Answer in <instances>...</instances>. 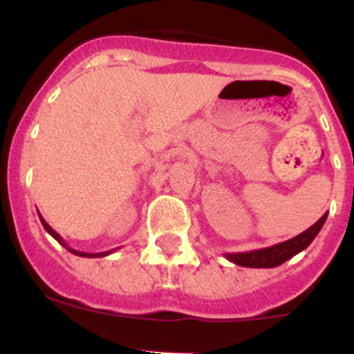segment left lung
<instances>
[{"instance_id": "obj_1", "label": "left lung", "mask_w": 354, "mask_h": 354, "mask_svg": "<svg viewBox=\"0 0 354 354\" xmlns=\"http://www.w3.org/2000/svg\"><path fill=\"white\" fill-rule=\"evenodd\" d=\"M326 216L328 214L321 216L317 223L312 225L310 228H306L305 232L298 234L292 239L268 246V248L252 250V252L225 253V257L230 262H234V264L243 266V268H277V266L283 264V262L292 259L294 255H298L299 252H303L306 246L310 245L319 234V230L323 228Z\"/></svg>"}]
</instances>
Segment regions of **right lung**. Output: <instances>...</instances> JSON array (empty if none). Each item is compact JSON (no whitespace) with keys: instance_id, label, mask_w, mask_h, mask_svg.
<instances>
[{"instance_id":"right-lung-1","label":"right lung","mask_w":354,"mask_h":354,"mask_svg":"<svg viewBox=\"0 0 354 354\" xmlns=\"http://www.w3.org/2000/svg\"><path fill=\"white\" fill-rule=\"evenodd\" d=\"M39 218H40V221H42L44 228H46V232L51 234V236L55 237V239L58 241V243H60L62 246H65V248H67L68 252H71V253H74V255H80V257H90V259H93V257H106V255H109V253H113L115 250H117V248H115V250H108V252H101V253H86V252H80V250H72V248H68V245H67V243H65L64 239H62L60 234H58V232H56V230H53V228L49 227L48 221L44 220L42 216H40V212H39Z\"/></svg>"}]
</instances>
